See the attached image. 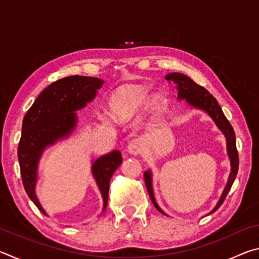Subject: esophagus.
I'll return each mask as SVG.
<instances>
[{"label":"esophagus","instance_id":"esophagus-1","mask_svg":"<svg viewBox=\"0 0 259 259\" xmlns=\"http://www.w3.org/2000/svg\"><path fill=\"white\" fill-rule=\"evenodd\" d=\"M143 150V143L140 139H133L131 142L128 144V152L130 154L137 155Z\"/></svg>","mask_w":259,"mask_h":259}]
</instances>
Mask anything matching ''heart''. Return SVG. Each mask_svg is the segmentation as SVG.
<instances>
[{
  "instance_id": "b5f03b06",
  "label": "heart",
  "mask_w": 259,
  "mask_h": 259,
  "mask_svg": "<svg viewBox=\"0 0 259 259\" xmlns=\"http://www.w3.org/2000/svg\"><path fill=\"white\" fill-rule=\"evenodd\" d=\"M137 104L138 103L135 102V100L124 99V98L117 99L113 103V106H112L113 114L115 116H124L131 111H134V108L137 106Z\"/></svg>"
}]
</instances>
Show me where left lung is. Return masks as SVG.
Returning a JSON list of instances; mask_svg holds the SVG:
<instances>
[{
    "label": "left lung",
    "instance_id": "obj_1",
    "mask_svg": "<svg viewBox=\"0 0 259 259\" xmlns=\"http://www.w3.org/2000/svg\"><path fill=\"white\" fill-rule=\"evenodd\" d=\"M165 78L168 81L174 82L175 84L177 85L178 100L185 99L186 103L190 105V106L194 107V108H199V109H201V111H204L205 113H208V115L211 117L212 121L216 123L219 130L224 134L225 138H226L227 155H229L230 162H231V172H230L229 179H227L226 186L221 195V199L218 200L216 207H214L211 211H210V213H212L216 211L219 207H221L223 202H224L227 193L230 192L231 187H232V185H233V183L235 181L236 175H238L239 154H238V151H236L234 130H233V128H232V125L229 122V120L226 119L224 113H223L222 107L218 105V102L216 100V98L212 97V95L210 94L208 90H205L203 87L196 84L194 81L191 80L190 77L184 75V74H182V73L166 74ZM144 179H145L146 188H147L148 194H150L152 203L154 204V207L159 210L161 213L168 216V214H166L163 210L159 207V204L156 203V201L154 199L151 170H147V171H145V174H144Z\"/></svg>",
    "mask_w": 259,
    "mask_h": 259
}]
</instances>
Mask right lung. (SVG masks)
<instances>
[{"instance_id": "1", "label": "right lung", "mask_w": 259, "mask_h": 259, "mask_svg": "<svg viewBox=\"0 0 259 259\" xmlns=\"http://www.w3.org/2000/svg\"><path fill=\"white\" fill-rule=\"evenodd\" d=\"M104 81L98 77L73 75L61 78L47 87L28 109L23 120L18 145V160L25 191L34 204L47 214L35 194L37 166L47 147L68 137L75 129V111L94 100ZM122 163L120 151H112L98 157L91 171L103 196V211L108 202L109 181Z\"/></svg>"}]
</instances>
